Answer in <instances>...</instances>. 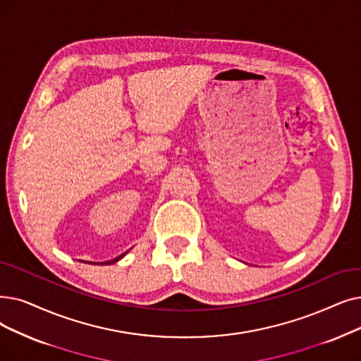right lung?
<instances>
[{"instance_id":"add662e5","label":"right lung","mask_w":361,"mask_h":361,"mask_svg":"<svg viewBox=\"0 0 361 361\" xmlns=\"http://www.w3.org/2000/svg\"><path fill=\"white\" fill-rule=\"evenodd\" d=\"M128 254V250H127V252H123V254H121L119 257H116V258H114V259H111V261H104V262H94V264H97V265H107V264H115V262H118L119 259H122L125 255H127ZM82 262H87V261H82ZM88 264H92V262H88Z\"/></svg>"}]
</instances>
